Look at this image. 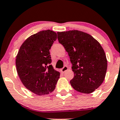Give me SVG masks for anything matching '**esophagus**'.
<instances>
[{
    "instance_id": "obj_1",
    "label": "esophagus",
    "mask_w": 120,
    "mask_h": 120,
    "mask_svg": "<svg viewBox=\"0 0 120 120\" xmlns=\"http://www.w3.org/2000/svg\"><path fill=\"white\" fill-rule=\"evenodd\" d=\"M68 67H67V66H64V67H63V68L61 69V72L62 73H64L65 71H67V70H68Z\"/></svg>"
}]
</instances>
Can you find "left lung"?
<instances>
[{
  "label": "left lung",
  "mask_w": 120,
  "mask_h": 120,
  "mask_svg": "<svg viewBox=\"0 0 120 120\" xmlns=\"http://www.w3.org/2000/svg\"><path fill=\"white\" fill-rule=\"evenodd\" d=\"M72 64L74 77L70 81L75 90L84 94L94 91L103 83L107 69L105 52L90 34L79 30L57 32Z\"/></svg>",
  "instance_id": "obj_1"
}]
</instances>
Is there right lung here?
I'll return each mask as SVG.
<instances>
[{
  "label": "right lung",
  "mask_w": 120,
  "mask_h": 120,
  "mask_svg": "<svg viewBox=\"0 0 120 120\" xmlns=\"http://www.w3.org/2000/svg\"><path fill=\"white\" fill-rule=\"evenodd\" d=\"M57 39L52 30H42L27 38L16 56L18 75L24 86L38 95L55 90L60 73L52 67L49 49Z\"/></svg>",
  "instance_id": "1"
}]
</instances>
